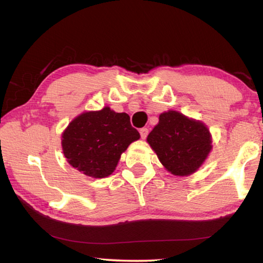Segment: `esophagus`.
<instances>
[{
	"label": "esophagus",
	"instance_id": "1",
	"mask_svg": "<svg viewBox=\"0 0 263 263\" xmlns=\"http://www.w3.org/2000/svg\"><path fill=\"white\" fill-rule=\"evenodd\" d=\"M147 135H148V128H146V127L140 128V136H141L142 139H146Z\"/></svg>",
	"mask_w": 263,
	"mask_h": 263
}]
</instances>
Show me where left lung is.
<instances>
[{"label":"left lung","instance_id":"1","mask_svg":"<svg viewBox=\"0 0 263 263\" xmlns=\"http://www.w3.org/2000/svg\"><path fill=\"white\" fill-rule=\"evenodd\" d=\"M147 142L164 168L175 176L194 174L213 148L206 124L176 110L161 114Z\"/></svg>","mask_w":263,"mask_h":263}]
</instances>
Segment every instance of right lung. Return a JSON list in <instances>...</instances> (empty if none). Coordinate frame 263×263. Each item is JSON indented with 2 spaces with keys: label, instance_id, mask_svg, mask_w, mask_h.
<instances>
[{
  "label": "right lung",
  "instance_id": "right-lung-1",
  "mask_svg": "<svg viewBox=\"0 0 263 263\" xmlns=\"http://www.w3.org/2000/svg\"><path fill=\"white\" fill-rule=\"evenodd\" d=\"M139 138L127 114L104 107L74 117L62 133V149L79 173L104 178L115 171L121 155Z\"/></svg>",
  "mask_w": 263,
  "mask_h": 263
}]
</instances>
